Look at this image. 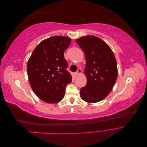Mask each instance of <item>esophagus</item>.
<instances>
[{"label":"esophagus","mask_w":147,"mask_h":147,"mask_svg":"<svg viewBox=\"0 0 147 147\" xmlns=\"http://www.w3.org/2000/svg\"><path fill=\"white\" fill-rule=\"evenodd\" d=\"M81 73H82V69H81L80 68H78L77 72H75V75H78L80 74Z\"/></svg>","instance_id":"obj_1"}]
</instances>
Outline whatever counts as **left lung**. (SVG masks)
<instances>
[{
    "label": "left lung",
    "instance_id": "8db88e82",
    "mask_svg": "<svg viewBox=\"0 0 147 147\" xmlns=\"http://www.w3.org/2000/svg\"><path fill=\"white\" fill-rule=\"evenodd\" d=\"M84 53L87 78L80 90L81 98L89 103L103 100L112 91L118 76L117 61L111 48L102 40L87 35L77 40Z\"/></svg>",
    "mask_w": 147,
    "mask_h": 147
}]
</instances>
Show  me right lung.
Wrapping results in <instances>:
<instances>
[{
  "label": "right lung",
  "instance_id": "obj_1",
  "mask_svg": "<svg viewBox=\"0 0 147 147\" xmlns=\"http://www.w3.org/2000/svg\"><path fill=\"white\" fill-rule=\"evenodd\" d=\"M71 39L53 36L44 40L33 51L28 62L29 81L35 94L48 103H56L64 98L65 88L72 82L67 70L64 51Z\"/></svg>",
  "mask_w": 147,
  "mask_h": 147
}]
</instances>
